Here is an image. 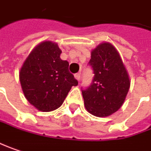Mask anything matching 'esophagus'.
Returning a JSON list of instances; mask_svg holds the SVG:
<instances>
[{
	"label": "esophagus",
	"mask_w": 151,
	"mask_h": 151,
	"mask_svg": "<svg viewBox=\"0 0 151 151\" xmlns=\"http://www.w3.org/2000/svg\"><path fill=\"white\" fill-rule=\"evenodd\" d=\"M74 77H75V78L78 81H79V79H80V73H76Z\"/></svg>",
	"instance_id": "obj_1"
}]
</instances>
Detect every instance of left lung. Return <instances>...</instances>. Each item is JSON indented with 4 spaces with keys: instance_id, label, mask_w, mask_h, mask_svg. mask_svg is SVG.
<instances>
[{
    "instance_id": "obj_1",
    "label": "left lung",
    "mask_w": 151,
    "mask_h": 151,
    "mask_svg": "<svg viewBox=\"0 0 151 151\" xmlns=\"http://www.w3.org/2000/svg\"><path fill=\"white\" fill-rule=\"evenodd\" d=\"M92 84L82 90L84 106L90 114L106 117L121 108L130 88L128 71L112 44L102 42L91 51Z\"/></svg>"
}]
</instances>
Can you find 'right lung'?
I'll return each mask as SVG.
<instances>
[{"label":"right lung","instance_id":"obj_1","mask_svg":"<svg viewBox=\"0 0 151 151\" xmlns=\"http://www.w3.org/2000/svg\"><path fill=\"white\" fill-rule=\"evenodd\" d=\"M57 43L43 41L32 50L19 73L27 101L37 110L47 112L59 108L78 81L68 70V61L61 59Z\"/></svg>","mask_w":151,"mask_h":151}]
</instances>
